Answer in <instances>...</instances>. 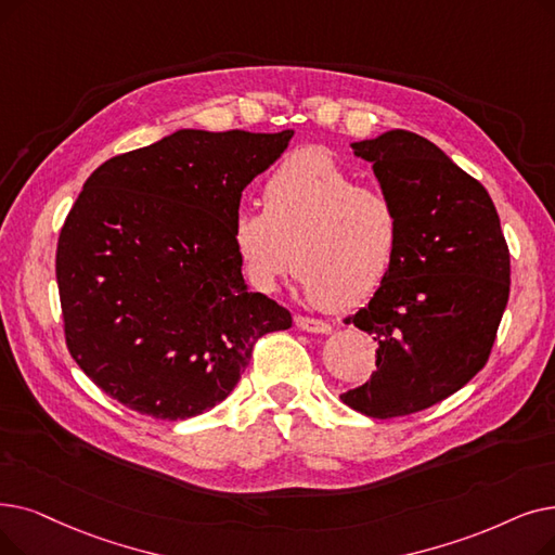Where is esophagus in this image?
<instances>
[{
  "instance_id": "obj_1",
  "label": "esophagus",
  "mask_w": 555,
  "mask_h": 555,
  "mask_svg": "<svg viewBox=\"0 0 555 555\" xmlns=\"http://www.w3.org/2000/svg\"><path fill=\"white\" fill-rule=\"evenodd\" d=\"M295 324L299 331H306V333H331V324L322 322V320H315V318H304V315H297L295 318Z\"/></svg>"
}]
</instances>
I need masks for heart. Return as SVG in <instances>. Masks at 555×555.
I'll list each match as a JSON object with an SVG mask.
<instances>
[{
    "mask_svg": "<svg viewBox=\"0 0 555 555\" xmlns=\"http://www.w3.org/2000/svg\"><path fill=\"white\" fill-rule=\"evenodd\" d=\"M264 208L233 215L235 254L258 291L270 293L299 268L310 299L351 308L388 279L401 245V215L390 195L358 185L328 150L287 156L264 181Z\"/></svg>",
    "mask_w": 555,
    "mask_h": 555,
    "instance_id": "heart-1",
    "label": "heart"
}]
</instances>
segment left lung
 <instances>
[{
  "label": "left lung",
  "instance_id": "left-lung-1",
  "mask_svg": "<svg viewBox=\"0 0 555 555\" xmlns=\"http://www.w3.org/2000/svg\"><path fill=\"white\" fill-rule=\"evenodd\" d=\"M401 215L388 279L347 324L374 337L376 372L340 399L374 420L424 411L486 367L511 295V251L488 190L430 140L395 129L353 142Z\"/></svg>",
  "mask_w": 555,
  "mask_h": 555
}]
</instances>
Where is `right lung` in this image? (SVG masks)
<instances>
[{
  "label": "right lung",
  "mask_w": 555,
  "mask_h": 555,
  "mask_svg": "<svg viewBox=\"0 0 555 555\" xmlns=\"http://www.w3.org/2000/svg\"><path fill=\"white\" fill-rule=\"evenodd\" d=\"M293 133L181 129L88 177L56 281L67 349L108 397L156 420L202 415L231 395L258 337L293 326L247 291L231 237L243 190Z\"/></svg>",
  "instance_id": "1"
}]
</instances>
